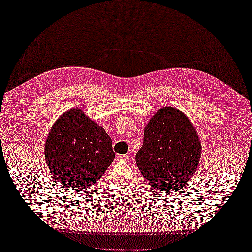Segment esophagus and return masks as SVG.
Returning a JSON list of instances; mask_svg holds the SVG:
<instances>
[{
	"instance_id": "obj_1",
	"label": "esophagus",
	"mask_w": 252,
	"mask_h": 252,
	"mask_svg": "<svg viewBox=\"0 0 252 252\" xmlns=\"http://www.w3.org/2000/svg\"><path fill=\"white\" fill-rule=\"evenodd\" d=\"M118 158L120 159V161L127 162V161H129V156L128 155H121L118 157Z\"/></svg>"
}]
</instances>
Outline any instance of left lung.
Segmentation results:
<instances>
[{
	"instance_id": "obj_1",
	"label": "left lung",
	"mask_w": 252,
	"mask_h": 252,
	"mask_svg": "<svg viewBox=\"0 0 252 252\" xmlns=\"http://www.w3.org/2000/svg\"><path fill=\"white\" fill-rule=\"evenodd\" d=\"M201 143L184 113L172 107L159 109L145 127L135 162L151 187L178 191L197 168Z\"/></svg>"
}]
</instances>
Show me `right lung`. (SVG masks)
<instances>
[{"instance_id": "right-lung-1", "label": "right lung", "mask_w": 252, "mask_h": 252, "mask_svg": "<svg viewBox=\"0 0 252 252\" xmlns=\"http://www.w3.org/2000/svg\"><path fill=\"white\" fill-rule=\"evenodd\" d=\"M114 156L109 135L78 108L58 119L45 144V158L53 177L66 190L75 192L94 185Z\"/></svg>"}]
</instances>
